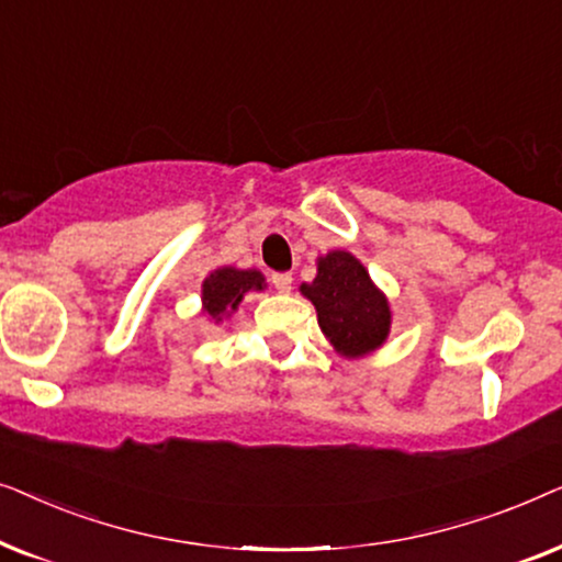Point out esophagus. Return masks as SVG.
I'll return each mask as SVG.
<instances>
[{
  "label": "esophagus",
  "instance_id": "34e87169",
  "mask_svg": "<svg viewBox=\"0 0 562 562\" xmlns=\"http://www.w3.org/2000/svg\"><path fill=\"white\" fill-rule=\"evenodd\" d=\"M271 283H273V289L279 291V294H289L294 279H291V273H273L271 276Z\"/></svg>",
  "mask_w": 562,
  "mask_h": 562
}]
</instances>
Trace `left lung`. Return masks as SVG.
<instances>
[{
	"mask_svg": "<svg viewBox=\"0 0 562 562\" xmlns=\"http://www.w3.org/2000/svg\"><path fill=\"white\" fill-rule=\"evenodd\" d=\"M302 294L317 306V322L342 356L358 358L383 345L391 327L386 296L356 256L333 250L317 263V279L302 283Z\"/></svg>",
	"mask_w": 562,
	"mask_h": 562,
	"instance_id": "obj_1",
	"label": "left lung"
}]
</instances>
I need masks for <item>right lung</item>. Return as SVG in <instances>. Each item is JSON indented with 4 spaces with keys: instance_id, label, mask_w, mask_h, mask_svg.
Wrapping results in <instances>:
<instances>
[{
    "instance_id": "1",
    "label": "right lung",
    "mask_w": 562,
    "mask_h": 562,
    "mask_svg": "<svg viewBox=\"0 0 562 562\" xmlns=\"http://www.w3.org/2000/svg\"><path fill=\"white\" fill-rule=\"evenodd\" d=\"M250 289L260 291L263 289V276L258 271H237V268H217L204 279L202 299L204 310L212 319H222L227 312L237 310V304L243 302V296Z\"/></svg>"
}]
</instances>
